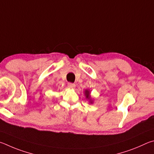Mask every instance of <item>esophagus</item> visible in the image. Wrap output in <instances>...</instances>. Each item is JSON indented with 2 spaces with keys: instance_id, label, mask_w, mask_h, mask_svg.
Listing matches in <instances>:
<instances>
[{
  "instance_id": "34e87169",
  "label": "esophagus",
  "mask_w": 154,
  "mask_h": 154,
  "mask_svg": "<svg viewBox=\"0 0 154 154\" xmlns=\"http://www.w3.org/2000/svg\"><path fill=\"white\" fill-rule=\"evenodd\" d=\"M67 87H68L69 88H74L75 87V85L74 84V83L69 82L68 84H67Z\"/></svg>"
}]
</instances>
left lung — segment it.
I'll return each mask as SVG.
<instances>
[{
	"instance_id": "left-lung-1",
	"label": "left lung",
	"mask_w": 154,
	"mask_h": 154,
	"mask_svg": "<svg viewBox=\"0 0 154 154\" xmlns=\"http://www.w3.org/2000/svg\"><path fill=\"white\" fill-rule=\"evenodd\" d=\"M85 95H86V97H87L88 99H89L90 100V103H93V101L92 99H91V95H90V91L88 90H85Z\"/></svg>"
}]
</instances>
